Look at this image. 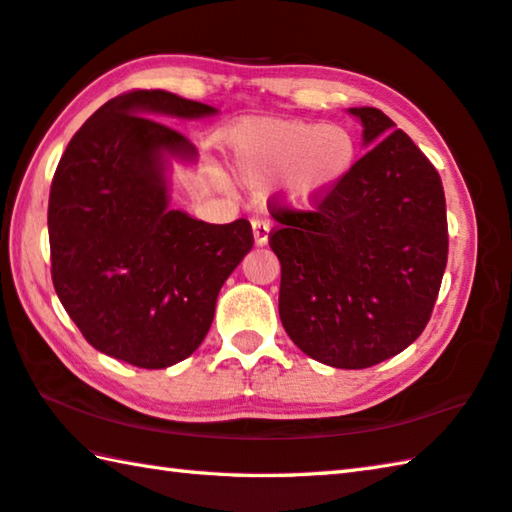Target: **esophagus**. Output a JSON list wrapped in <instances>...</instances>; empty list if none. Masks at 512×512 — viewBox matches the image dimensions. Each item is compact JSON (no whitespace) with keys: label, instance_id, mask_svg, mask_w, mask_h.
<instances>
[{"label":"esophagus","instance_id":"34e87169","mask_svg":"<svg viewBox=\"0 0 512 512\" xmlns=\"http://www.w3.org/2000/svg\"><path fill=\"white\" fill-rule=\"evenodd\" d=\"M268 233H270V224L266 219H253V237L257 246L268 244Z\"/></svg>","mask_w":512,"mask_h":512}]
</instances>
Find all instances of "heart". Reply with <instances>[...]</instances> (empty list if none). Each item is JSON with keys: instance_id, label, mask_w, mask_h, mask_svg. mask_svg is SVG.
<instances>
[{"instance_id": "1", "label": "heart", "mask_w": 512, "mask_h": 512, "mask_svg": "<svg viewBox=\"0 0 512 512\" xmlns=\"http://www.w3.org/2000/svg\"><path fill=\"white\" fill-rule=\"evenodd\" d=\"M226 153L246 184L282 177L290 206L313 208L353 170L359 148L346 126L299 119H244L226 133Z\"/></svg>"}]
</instances>
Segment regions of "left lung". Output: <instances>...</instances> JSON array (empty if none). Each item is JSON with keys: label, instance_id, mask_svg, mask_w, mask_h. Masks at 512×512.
Segmentation results:
<instances>
[{"label": "left lung", "instance_id": "obj_1", "mask_svg": "<svg viewBox=\"0 0 512 512\" xmlns=\"http://www.w3.org/2000/svg\"><path fill=\"white\" fill-rule=\"evenodd\" d=\"M375 144L313 210L270 204L279 317L308 357L368 368L422 335L448 259L442 179L379 108H348Z\"/></svg>", "mask_w": 512, "mask_h": 512}]
</instances>
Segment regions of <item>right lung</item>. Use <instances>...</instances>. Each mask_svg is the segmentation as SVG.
Segmentation results:
<instances>
[{
  "instance_id": "obj_1",
  "label": "right lung",
  "mask_w": 512,
  "mask_h": 512,
  "mask_svg": "<svg viewBox=\"0 0 512 512\" xmlns=\"http://www.w3.org/2000/svg\"><path fill=\"white\" fill-rule=\"evenodd\" d=\"M215 113L166 90H128L77 130L50 186L59 302L90 346L137 368L195 353L219 290L253 248L248 219L206 224L168 206V159L195 162L197 150L150 117Z\"/></svg>"
}]
</instances>
